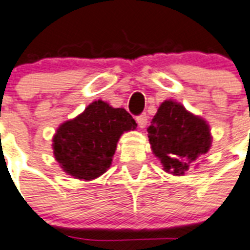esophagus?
<instances>
[{
    "mask_svg": "<svg viewBox=\"0 0 250 250\" xmlns=\"http://www.w3.org/2000/svg\"><path fill=\"white\" fill-rule=\"evenodd\" d=\"M136 122H137V125H139L140 128H145L146 125H147V115H146V113L137 115V117H136Z\"/></svg>",
    "mask_w": 250,
    "mask_h": 250,
    "instance_id": "obj_1",
    "label": "esophagus"
}]
</instances>
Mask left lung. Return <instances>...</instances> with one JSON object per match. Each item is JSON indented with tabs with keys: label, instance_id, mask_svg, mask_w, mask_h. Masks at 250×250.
<instances>
[{
	"label": "left lung",
	"instance_id": "1",
	"mask_svg": "<svg viewBox=\"0 0 250 250\" xmlns=\"http://www.w3.org/2000/svg\"><path fill=\"white\" fill-rule=\"evenodd\" d=\"M206 121L181 104L167 100L147 127L149 141L164 171L180 176L209 150L212 137Z\"/></svg>",
	"mask_w": 250,
	"mask_h": 250
}]
</instances>
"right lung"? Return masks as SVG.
Listing matches in <instances>:
<instances>
[{"label": "right lung", "instance_id": "add662e5", "mask_svg": "<svg viewBox=\"0 0 250 250\" xmlns=\"http://www.w3.org/2000/svg\"><path fill=\"white\" fill-rule=\"evenodd\" d=\"M136 127L125 109L93 101L82 114L59 127L52 145L55 158L74 178L93 180L110 167L122 133Z\"/></svg>", "mask_w": 250, "mask_h": 250}]
</instances>
